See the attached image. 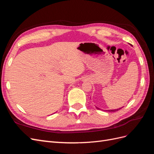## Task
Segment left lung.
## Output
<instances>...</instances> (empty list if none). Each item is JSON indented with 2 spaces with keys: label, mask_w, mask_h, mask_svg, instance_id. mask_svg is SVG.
I'll return each instance as SVG.
<instances>
[{
  "label": "left lung",
  "mask_w": 154,
  "mask_h": 154,
  "mask_svg": "<svg viewBox=\"0 0 154 154\" xmlns=\"http://www.w3.org/2000/svg\"><path fill=\"white\" fill-rule=\"evenodd\" d=\"M96 109H99V108H97V106H96ZM121 108H119V109H114V110H106V111H109V112H116V111H117V110H118L119 109H120Z\"/></svg>",
  "instance_id": "left-lung-1"
}]
</instances>
